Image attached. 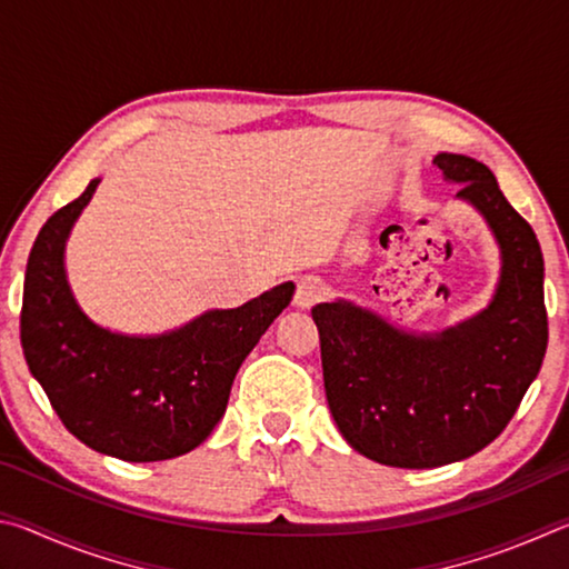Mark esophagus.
Segmentation results:
<instances>
[{
	"instance_id": "obj_1",
	"label": "esophagus",
	"mask_w": 569,
	"mask_h": 569,
	"mask_svg": "<svg viewBox=\"0 0 569 569\" xmlns=\"http://www.w3.org/2000/svg\"><path fill=\"white\" fill-rule=\"evenodd\" d=\"M323 296V286L319 278L313 276H303L296 281V293H293V306L296 308H311L313 303H319Z\"/></svg>"
}]
</instances>
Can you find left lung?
Instances as JSON below:
<instances>
[{
    "mask_svg": "<svg viewBox=\"0 0 569 569\" xmlns=\"http://www.w3.org/2000/svg\"><path fill=\"white\" fill-rule=\"evenodd\" d=\"M435 166L461 186L457 198L499 246L502 268L485 311L417 333L343 298L311 308L336 427L359 455L401 469L451 465L495 441L547 351L545 261L532 226L485 162L439 152Z\"/></svg>",
    "mask_w": 569,
    "mask_h": 569,
    "instance_id": "8db88e82",
    "label": "left lung"
}]
</instances>
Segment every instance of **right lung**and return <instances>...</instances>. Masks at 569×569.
<instances>
[{
  "label": "right lung",
  "mask_w": 569,
  "mask_h": 569,
  "mask_svg": "<svg viewBox=\"0 0 569 569\" xmlns=\"http://www.w3.org/2000/svg\"><path fill=\"white\" fill-rule=\"evenodd\" d=\"M100 178L57 210L37 236L24 273L19 336L32 377L57 417L82 445L122 461H162L210 437L226 413L230 387L293 283L213 308L180 329L128 336L94 323L67 281L64 246Z\"/></svg>",
  "instance_id": "add662e5"
}]
</instances>
